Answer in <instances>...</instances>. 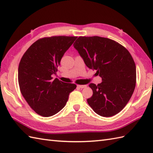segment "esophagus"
I'll return each instance as SVG.
<instances>
[{
    "label": "esophagus",
    "instance_id": "34e87169",
    "mask_svg": "<svg viewBox=\"0 0 153 153\" xmlns=\"http://www.w3.org/2000/svg\"><path fill=\"white\" fill-rule=\"evenodd\" d=\"M77 87H78V88L83 89V88H85V87H86L87 85H77Z\"/></svg>",
    "mask_w": 153,
    "mask_h": 153
}]
</instances>
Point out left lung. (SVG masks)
<instances>
[{
	"label": "left lung",
	"instance_id": "obj_1",
	"mask_svg": "<svg viewBox=\"0 0 153 153\" xmlns=\"http://www.w3.org/2000/svg\"><path fill=\"white\" fill-rule=\"evenodd\" d=\"M74 47L86 66L102 78L97 85H89L93 90L89 105L100 116H114L126 106L135 87L136 66L131 55L117 42L99 36L79 37Z\"/></svg>",
	"mask_w": 153,
	"mask_h": 153
}]
</instances>
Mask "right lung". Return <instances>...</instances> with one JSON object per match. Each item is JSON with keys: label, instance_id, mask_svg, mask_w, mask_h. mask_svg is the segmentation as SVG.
Masks as SVG:
<instances>
[{"label": "right lung", "instance_id": "obj_1", "mask_svg": "<svg viewBox=\"0 0 153 153\" xmlns=\"http://www.w3.org/2000/svg\"><path fill=\"white\" fill-rule=\"evenodd\" d=\"M77 37L53 36L35 41L23 55L18 67V83L22 95L39 115L49 117L66 105L74 83L61 82L52 76L64 53Z\"/></svg>", "mask_w": 153, "mask_h": 153}]
</instances>
